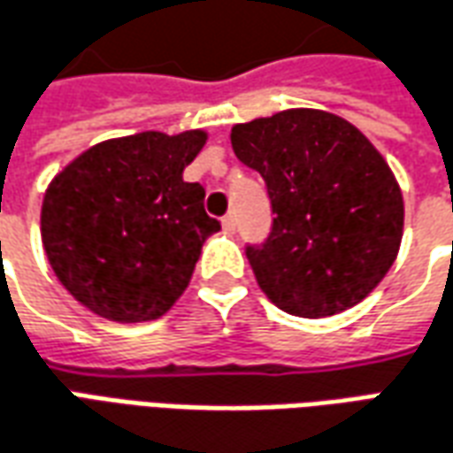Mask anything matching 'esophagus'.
Wrapping results in <instances>:
<instances>
[{
  "mask_svg": "<svg viewBox=\"0 0 453 453\" xmlns=\"http://www.w3.org/2000/svg\"><path fill=\"white\" fill-rule=\"evenodd\" d=\"M223 227H226L227 233H235V227H237V220L233 213H227L226 218H223Z\"/></svg>",
  "mask_w": 453,
  "mask_h": 453,
  "instance_id": "1",
  "label": "esophagus"
}]
</instances>
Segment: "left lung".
I'll return each instance as SVG.
<instances>
[{"label": "left lung", "instance_id": "left-lung-1", "mask_svg": "<svg viewBox=\"0 0 453 453\" xmlns=\"http://www.w3.org/2000/svg\"><path fill=\"white\" fill-rule=\"evenodd\" d=\"M230 142L274 213L267 240L245 248L259 289L303 319L363 302L403 240V194L380 151L343 117L303 107L235 125Z\"/></svg>", "mask_w": 453, "mask_h": 453}]
</instances>
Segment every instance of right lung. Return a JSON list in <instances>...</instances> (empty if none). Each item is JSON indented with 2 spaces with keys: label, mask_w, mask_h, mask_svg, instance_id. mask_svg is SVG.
Instances as JSON below:
<instances>
[{
  "label": "right lung",
  "mask_w": 453,
  "mask_h": 453,
  "mask_svg": "<svg viewBox=\"0 0 453 453\" xmlns=\"http://www.w3.org/2000/svg\"><path fill=\"white\" fill-rule=\"evenodd\" d=\"M205 132H139L73 159L43 196L41 240L56 277L93 314L137 324L159 319L188 287L205 237L201 183L183 169Z\"/></svg>",
  "instance_id": "right-lung-1"
}]
</instances>
